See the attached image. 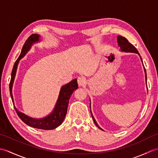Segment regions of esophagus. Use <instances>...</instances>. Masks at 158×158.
I'll return each instance as SVG.
<instances>
[{
	"instance_id": "obj_1",
	"label": "esophagus",
	"mask_w": 158,
	"mask_h": 158,
	"mask_svg": "<svg viewBox=\"0 0 158 158\" xmlns=\"http://www.w3.org/2000/svg\"><path fill=\"white\" fill-rule=\"evenodd\" d=\"M77 83L79 86H84L86 85V79L84 77H79L77 79Z\"/></svg>"
}]
</instances>
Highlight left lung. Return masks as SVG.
<instances>
[{"mask_svg":"<svg viewBox=\"0 0 158 158\" xmlns=\"http://www.w3.org/2000/svg\"><path fill=\"white\" fill-rule=\"evenodd\" d=\"M117 42H118V46L120 47L121 52H132V53H136V54H139V57H140L141 60L142 62V64H143V63L142 58H141V57L140 56V54H139V52L137 51V50L136 49V48H135L133 44H131L130 42H129V41H128V40L125 38L123 37V36H121V35H118V36H117ZM143 68H144V71H145V82H146V84H147V73H146V71H145V69L144 67V66H143ZM90 109H91V101H90ZM91 116H92V118L94 120V122L95 124H96V125L99 128V129L102 130V131H104L98 124L97 122L96 121V120H95L94 117V116L92 114V112H91Z\"/></svg>","mask_w":158,"mask_h":158,"instance_id":"left-lung-1","label":"left lung"}]
</instances>
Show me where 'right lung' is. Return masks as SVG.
<instances>
[{
  "label": "right lung",
  "mask_w": 158,
  "mask_h": 158,
  "mask_svg": "<svg viewBox=\"0 0 158 158\" xmlns=\"http://www.w3.org/2000/svg\"><path fill=\"white\" fill-rule=\"evenodd\" d=\"M40 35L39 34H35L31 35L28 39L26 40L25 44L21 50V54L19 58L15 61L13 66L12 73H11V79L9 83V91L10 95L11 97L13 103L14 104L15 110H16L17 115L19 116L21 120L25 123L28 126L35 128V129H44V130H52L59 127L63 122L67 114V108L69 105V99H70L73 91L78 88L77 79H75L65 84L60 88L59 95H58V100L54 106V108L48 115H47L43 118H35L29 116L25 114L18 110L17 108L15 106L14 99L13 96V86L14 83V80L15 78L17 69L18 64L19 63V60L22 58H23L28 51L31 49L32 45L35 43H38L41 41Z\"/></svg>",
  "instance_id": "obj_1"
}]
</instances>
